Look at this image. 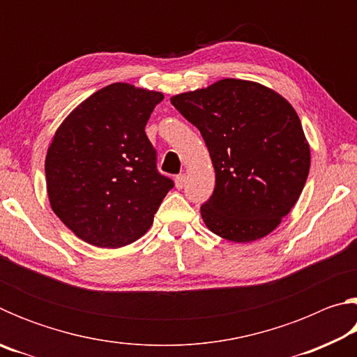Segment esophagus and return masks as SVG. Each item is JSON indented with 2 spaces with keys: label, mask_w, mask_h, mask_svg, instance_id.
Returning a JSON list of instances; mask_svg holds the SVG:
<instances>
[{
  "label": "esophagus",
  "mask_w": 357,
  "mask_h": 357,
  "mask_svg": "<svg viewBox=\"0 0 357 357\" xmlns=\"http://www.w3.org/2000/svg\"><path fill=\"white\" fill-rule=\"evenodd\" d=\"M174 184H176V189H183L184 184H185V174L184 173L178 174V176L174 178Z\"/></svg>",
  "instance_id": "obj_1"
}]
</instances>
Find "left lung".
<instances>
[{
  "mask_svg": "<svg viewBox=\"0 0 357 357\" xmlns=\"http://www.w3.org/2000/svg\"><path fill=\"white\" fill-rule=\"evenodd\" d=\"M200 130L215 170L202 217L217 236L252 243L269 234L298 202L310 149L288 100L259 83L225 78L172 98Z\"/></svg>",
  "mask_w": 357,
  "mask_h": 357,
  "instance_id": "8db88e82",
  "label": "left lung"
}]
</instances>
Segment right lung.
Listing matches in <instances>:
<instances>
[{
    "label": "right lung",
    "mask_w": 357,
    "mask_h": 357,
    "mask_svg": "<svg viewBox=\"0 0 357 357\" xmlns=\"http://www.w3.org/2000/svg\"><path fill=\"white\" fill-rule=\"evenodd\" d=\"M162 93L113 83L59 126L45 157L53 213L84 243L118 249L153 225L174 183L144 132Z\"/></svg>",
    "instance_id": "obj_1"
}]
</instances>
